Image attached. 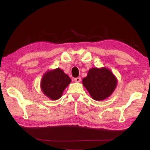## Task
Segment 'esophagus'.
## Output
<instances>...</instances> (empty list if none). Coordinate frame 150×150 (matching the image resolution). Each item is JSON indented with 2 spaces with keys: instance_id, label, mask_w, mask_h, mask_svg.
I'll return each instance as SVG.
<instances>
[{
  "instance_id": "obj_1",
  "label": "esophagus",
  "mask_w": 150,
  "mask_h": 150,
  "mask_svg": "<svg viewBox=\"0 0 150 150\" xmlns=\"http://www.w3.org/2000/svg\"><path fill=\"white\" fill-rule=\"evenodd\" d=\"M74 81L76 82H79L81 81V78L80 77H78V78H74Z\"/></svg>"
}]
</instances>
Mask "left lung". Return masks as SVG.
Listing matches in <instances>:
<instances>
[{
    "label": "left lung",
    "instance_id": "obj_1",
    "mask_svg": "<svg viewBox=\"0 0 150 150\" xmlns=\"http://www.w3.org/2000/svg\"><path fill=\"white\" fill-rule=\"evenodd\" d=\"M117 79L106 68H93L83 79V84L95 100H103L109 97L117 86Z\"/></svg>",
    "mask_w": 150,
    "mask_h": 150
}]
</instances>
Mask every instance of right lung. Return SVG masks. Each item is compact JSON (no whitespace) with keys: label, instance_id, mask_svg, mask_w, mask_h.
Listing matches in <instances>:
<instances>
[{"label":"right lung","instance_id":"1","mask_svg":"<svg viewBox=\"0 0 150 150\" xmlns=\"http://www.w3.org/2000/svg\"><path fill=\"white\" fill-rule=\"evenodd\" d=\"M71 82L69 78L60 69L47 72L41 80V89L46 96L56 100L62 96L63 91Z\"/></svg>","mask_w":150,"mask_h":150}]
</instances>
